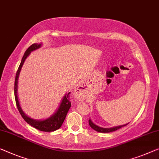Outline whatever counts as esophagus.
<instances>
[{"label":"esophagus","mask_w":159,"mask_h":159,"mask_svg":"<svg viewBox=\"0 0 159 159\" xmlns=\"http://www.w3.org/2000/svg\"><path fill=\"white\" fill-rule=\"evenodd\" d=\"M75 96H76V98H80L84 94V90H83V88L81 86H79L76 90H75L74 91Z\"/></svg>","instance_id":"1"}]
</instances>
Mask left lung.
Segmentation results:
<instances>
[{
    "instance_id": "obj_1",
    "label": "left lung",
    "mask_w": 159,
    "mask_h": 159,
    "mask_svg": "<svg viewBox=\"0 0 159 159\" xmlns=\"http://www.w3.org/2000/svg\"><path fill=\"white\" fill-rule=\"evenodd\" d=\"M89 123L90 126H91L92 129H93V130H95V131H98V132H100V133H109V132L115 131H116V130L120 129V128H121V127L125 126V125H127V124H125V125H119V126L109 128V129H105V128H101V127L98 126V125H95L91 121V119L89 120Z\"/></svg>"
}]
</instances>
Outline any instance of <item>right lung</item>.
Returning a JSON list of instances; mask_svg holds the SVG:
<instances>
[{"label": "right lung", "mask_w": 159, "mask_h": 159, "mask_svg": "<svg viewBox=\"0 0 159 159\" xmlns=\"http://www.w3.org/2000/svg\"><path fill=\"white\" fill-rule=\"evenodd\" d=\"M41 46V44L38 43H34L28 48L26 51L25 52L24 55L23 56L22 60H21L20 64L18 68L17 72H16V79H15V84H14V94H15V99H16V103L17 108L18 109L19 113H20L21 116L23 117V119L25 120V122H27L28 124L32 125L33 127H34L35 129H36L39 131H45V132H51L54 131L58 129L61 125H62L63 121H64L66 115L69 108L71 106V103L69 100V95L70 94V92L66 94L64 97L63 98V100L61 101V103L59 106L58 110L56 111V113L51 116V117L47 118L46 120H35L33 118H30L23 113V111L21 109L20 104H19V101L18 99L17 96V89H18V75L20 73V69L22 68L23 65V63L25 59H26L28 55L30 53V52L36 50L39 48H40Z\"/></svg>", "instance_id": "add662e5"}]
</instances>
